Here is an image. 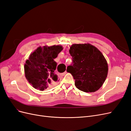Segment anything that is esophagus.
<instances>
[{"mask_svg":"<svg viewBox=\"0 0 131 131\" xmlns=\"http://www.w3.org/2000/svg\"><path fill=\"white\" fill-rule=\"evenodd\" d=\"M66 73H67V71H65L64 73L59 74V75H60V76H64V75H65V74H66Z\"/></svg>","mask_w":131,"mask_h":131,"instance_id":"obj_1","label":"esophagus"}]
</instances>
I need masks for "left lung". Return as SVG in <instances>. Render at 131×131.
<instances>
[{
  "instance_id": "left-lung-1",
  "label": "left lung",
  "mask_w": 131,
  "mask_h": 131,
  "mask_svg": "<svg viewBox=\"0 0 131 131\" xmlns=\"http://www.w3.org/2000/svg\"><path fill=\"white\" fill-rule=\"evenodd\" d=\"M69 53L72 63L67 71L75 80V85L85 92H93L103 84L108 71V64L103 54L90 43L73 44Z\"/></svg>"
}]
</instances>
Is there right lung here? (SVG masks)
Segmentation results:
<instances>
[{"instance_id":"right-lung-1","label":"right lung","mask_w":131,"mask_h":131,"mask_svg":"<svg viewBox=\"0 0 131 131\" xmlns=\"http://www.w3.org/2000/svg\"><path fill=\"white\" fill-rule=\"evenodd\" d=\"M63 50L59 45L39 47L31 53L25 64L26 78L35 89L43 91L58 80L55 74L57 63L54 61Z\"/></svg>"}]
</instances>
